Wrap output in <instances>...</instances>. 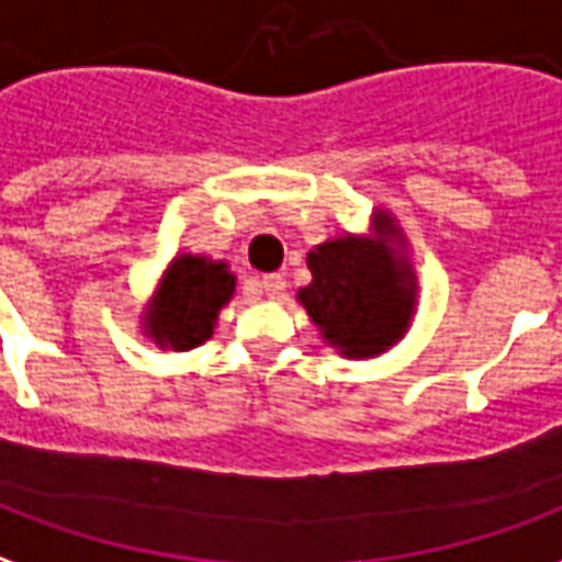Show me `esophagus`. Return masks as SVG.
Instances as JSON below:
<instances>
[{
    "instance_id": "1",
    "label": "esophagus",
    "mask_w": 562,
    "mask_h": 562,
    "mask_svg": "<svg viewBox=\"0 0 562 562\" xmlns=\"http://www.w3.org/2000/svg\"><path fill=\"white\" fill-rule=\"evenodd\" d=\"M284 286L286 281L281 272H272V276L260 278V290H263L266 296H281V293H284Z\"/></svg>"
}]
</instances>
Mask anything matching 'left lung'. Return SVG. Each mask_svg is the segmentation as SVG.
I'll use <instances>...</instances> for the list:
<instances>
[{"label":"left lung","instance_id":"left-lung-1","mask_svg":"<svg viewBox=\"0 0 562 562\" xmlns=\"http://www.w3.org/2000/svg\"><path fill=\"white\" fill-rule=\"evenodd\" d=\"M380 231L392 233L386 215ZM311 284L299 302L321 326L323 338L350 359H368L398 341L413 311L411 266L386 245L341 236L308 254Z\"/></svg>","mask_w":562,"mask_h":562}]
</instances>
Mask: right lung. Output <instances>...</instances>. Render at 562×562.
I'll use <instances>...</instances> for the list:
<instances>
[{"mask_svg": "<svg viewBox=\"0 0 562 562\" xmlns=\"http://www.w3.org/2000/svg\"><path fill=\"white\" fill-rule=\"evenodd\" d=\"M236 278L224 263L182 254L164 272L158 296L146 311V329L161 347L191 350L212 335L218 311L231 302Z\"/></svg>", "mask_w": 562, "mask_h": 562, "instance_id": "obj_1", "label": "right lung"}]
</instances>
